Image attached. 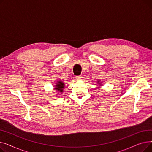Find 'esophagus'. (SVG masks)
Instances as JSON below:
<instances>
[{"instance_id":"esophagus-1","label":"esophagus","mask_w":152,"mask_h":152,"mask_svg":"<svg viewBox=\"0 0 152 152\" xmlns=\"http://www.w3.org/2000/svg\"><path fill=\"white\" fill-rule=\"evenodd\" d=\"M76 79L77 81L79 80H81V79H83V76H76Z\"/></svg>"}]
</instances>
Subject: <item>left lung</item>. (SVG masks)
<instances>
[{"label":"left lung","instance_id":"left-lung-1","mask_svg":"<svg viewBox=\"0 0 152 152\" xmlns=\"http://www.w3.org/2000/svg\"><path fill=\"white\" fill-rule=\"evenodd\" d=\"M97 84L99 85V88H100V86L102 85V83H103V81H100V80H99V81H97Z\"/></svg>","mask_w":152,"mask_h":152}]
</instances>
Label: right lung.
Segmentation results:
<instances>
[{
  "instance_id": "add662e5",
  "label": "right lung",
  "mask_w": 152,
  "mask_h": 152,
  "mask_svg": "<svg viewBox=\"0 0 152 152\" xmlns=\"http://www.w3.org/2000/svg\"><path fill=\"white\" fill-rule=\"evenodd\" d=\"M55 84L54 85V88L53 89L57 91V92H60V94H62L63 91V89L65 88V84L63 81L61 80H57L56 81ZM58 94L56 95V96H57Z\"/></svg>"
}]
</instances>
